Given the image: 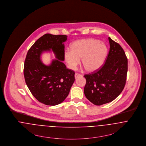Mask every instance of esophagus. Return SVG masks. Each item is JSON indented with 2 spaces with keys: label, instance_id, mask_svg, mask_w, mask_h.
Listing matches in <instances>:
<instances>
[{
  "label": "esophagus",
  "instance_id": "obj_1",
  "mask_svg": "<svg viewBox=\"0 0 146 146\" xmlns=\"http://www.w3.org/2000/svg\"><path fill=\"white\" fill-rule=\"evenodd\" d=\"M82 76L80 74H79V73H76L75 74V75H74V77H75V78L76 79H77V78H78L79 77H82Z\"/></svg>",
  "mask_w": 146,
  "mask_h": 146
}]
</instances>
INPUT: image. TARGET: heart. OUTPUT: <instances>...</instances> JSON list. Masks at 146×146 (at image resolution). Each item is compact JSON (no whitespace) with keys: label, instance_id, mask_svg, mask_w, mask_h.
<instances>
[{"label":"heart","instance_id":"1","mask_svg":"<svg viewBox=\"0 0 146 146\" xmlns=\"http://www.w3.org/2000/svg\"><path fill=\"white\" fill-rule=\"evenodd\" d=\"M70 47L71 50H65L64 56L71 69H74L82 59V64L87 71H96L103 65L108 55L106 45L95 38L76 40Z\"/></svg>","mask_w":146,"mask_h":146}]
</instances>
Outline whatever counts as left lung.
<instances>
[{"label": "left lung", "mask_w": 146, "mask_h": 146, "mask_svg": "<svg viewBox=\"0 0 146 146\" xmlns=\"http://www.w3.org/2000/svg\"><path fill=\"white\" fill-rule=\"evenodd\" d=\"M110 50L103 66L84 76L86 83L84 93L96 105L110 102L117 97L125 85L128 59L121 46L109 37Z\"/></svg>", "instance_id": "obj_1"}]
</instances>
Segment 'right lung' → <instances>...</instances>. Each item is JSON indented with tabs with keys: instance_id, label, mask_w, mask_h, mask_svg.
Instances as JSON below:
<instances>
[{
	"instance_id": "add662e5",
	"label": "right lung",
	"mask_w": 146,
	"mask_h": 146,
	"mask_svg": "<svg viewBox=\"0 0 146 146\" xmlns=\"http://www.w3.org/2000/svg\"><path fill=\"white\" fill-rule=\"evenodd\" d=\"M66 35L46 33L39 38L29 50L24 64L26 83L33 96L39 102L50 106L62 103L68 96L75 78V72L66 68L64 44ZM52 50L56 60L49 66L40 60L45 51Z\"/></svg>"
}]
</instances>
